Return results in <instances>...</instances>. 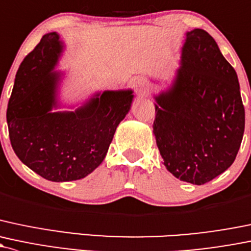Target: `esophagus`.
I'll return each mask as SVG.
<instances>
[{
    "label": "esophagus",
    "mask_w": 251,
    "mask_h": 251,
    "mask_svg": "<svg viewBox=\"0 0 251 251\" xmlns=\"http://www.w3.org/2000/svg\"><path fill=\"white\" fill-rule=\"evenodd\" d=\"M147 86H148V83H147L146 78H143V77L134 78L133 88H134V90H136L137 94L139 95V96H144V95H146Z\"/></svg>",
    "instance_id": "1"
}]
</instances>
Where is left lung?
I'll return each instance as SVG.
<instances>
[{
  "instance_id": "1",
  "label": "left lung",
  "mask_w": 251,
  "mask_h": 251,
  "mask_svg": "<svg viewBox=\"0 0 251 251\" xmlns=\"http://www.w3.org/2000/svg\"><path fill=\"white\" fill-rule=\"evenodd\" d=\"M152 132L176 178L202 185L233 163L245 112L234 68L202 28L186 32L172 85L154 96Z\"/></svg>"
}]
</instances>
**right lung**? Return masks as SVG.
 <instances>
[{
	"instance_id": "1",
	"label": "right lung",
	"mask_w": 251,
	"mask_h": 251,
	"mask_svg": "<svg viewBox=\"0 0 251 251\" xmlns=\"http://www.w3.org/2000/svg\"><path fill=\"white\" fill-rule=\"evenodd\" d=\"M63 51L56 32L42 37L21 62L7 108L13 150L28 168L51 181L85 178L107 155L115 130L130 110L132 90L96 92L73 112L60 107Z\"/></svg>"
}]
</instances>
